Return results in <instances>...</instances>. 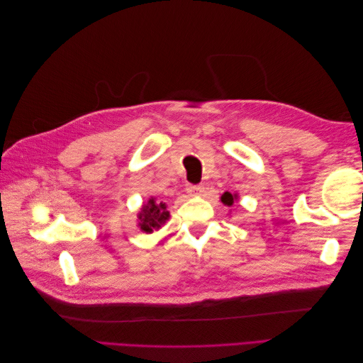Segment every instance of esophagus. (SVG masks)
Listing matches in <instances>:
<instances>
[{"instance_id": "34e87169", "label": "esophagus", "mask_w": 363, "mask_h": 363, "mask_svg": "<svg viewBox=\"0 0 363 363\" xmlns=\"http://www.w3.org/2000/svg\"><path fill=\"white\" fill-rule=\"evenodd\" d=\"M186 191L191 195H200L204 191V188L201 184H186Z\"/></svg>"}]
</instances>
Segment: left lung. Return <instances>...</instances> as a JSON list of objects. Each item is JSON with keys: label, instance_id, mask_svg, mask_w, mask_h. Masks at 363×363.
Wrapping results in <instances>:
<instances>
[{"label": "left lung", "instance_id": "left-lung-1", "mask_svg": "<svg viewBox=\"0 0 363 363\" xmlns=\"http://www.w3.org/2000/svg\"><path fill=\"white\" fill-rule=\"evenodd\" d=\"M238 199V195L236 194H230V192H224L223 195H221V201L225 204V206H233V203H235V200Z\"/></svg>", "mask_w": 363, "mask_h": 363}]
</instances>
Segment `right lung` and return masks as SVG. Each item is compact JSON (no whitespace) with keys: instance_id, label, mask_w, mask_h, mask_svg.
<instances>
[{"instance_id":"add662e5","label":"right lung","mask_w":363,"mask_h":363,"mask_svg":"<svg viewBox=\"0 0 363 363\" xmlns=\"http://www.w3.org/2000/svg\"><path fill=\"white\" fill-rule=\"evenodd\" d=\"M169 212L167 211V204L157 203L156 199H151L140 207V212L138 215L139 227L142 232L152 233L155 230H159L164 223L168 221Z\"/></svg>"}]
</instances>
